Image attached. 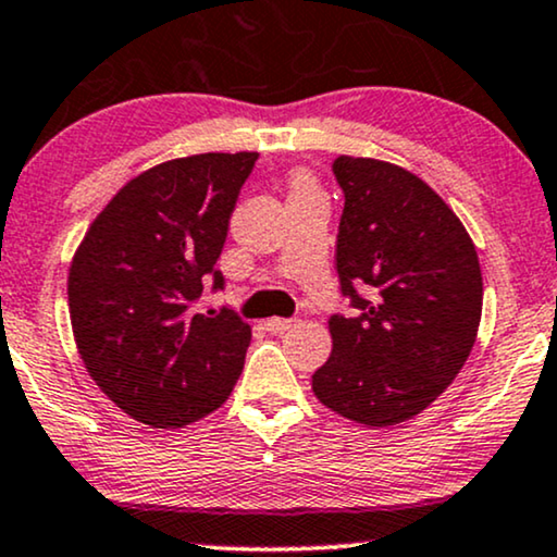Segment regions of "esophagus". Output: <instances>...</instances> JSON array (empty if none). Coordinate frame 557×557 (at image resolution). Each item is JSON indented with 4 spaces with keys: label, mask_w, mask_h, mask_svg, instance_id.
<instances>
[{
    "label": "esophagus",
    "mask_w": 557,
    "mask_h": 557,
    "mask_svg": "<svg viewBox=\"0 0 557 557\" xmlns=\"http://www.w3.org/2000/svg\"><path fill=\"white\" fill-rule=\"evenodd\" d=\"M267 330H270L272 334H285L287 330H293V326H296V319H267Z\"/></svg>",
    "instance_id": "1"
}]
</instances>
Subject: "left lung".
<instances>
[{
	"label": "left lung",
	"mask_w": 557,
	"mask_h": 557,
	"mask_svg": "<svg viewBox=\"0 0 557 557\" xmlns=\"http://www.w3.org/2000/svg\"><path fill=\"white\" fill-rule=\"evenodd\" d=\"M337 274L352 313H332V355L311 376L321 405L360 425L423 412L470 358L482 313L478 251L425 181L339 156Z\"/></svg>",
	"instance_id": "obj_1"
}]
</instances>
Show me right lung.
<instances>
[{"label": "right lung", "instance_id": "1", "mask_svg": "<svg viewBox=\"0 0 557 557\" xmlns=\"http://www.w3.org/2000/svg\"><path fill=\"white\" fill-rule=\"evenodd\" d=\"M257 152L178 158L132 178L85 233L70 317L87 373L126 414L184 428L227 399L251 326L233 308L199 313Z\"/></svg>", "mask_w": 557, "mask_h": 557}]
</instances>
